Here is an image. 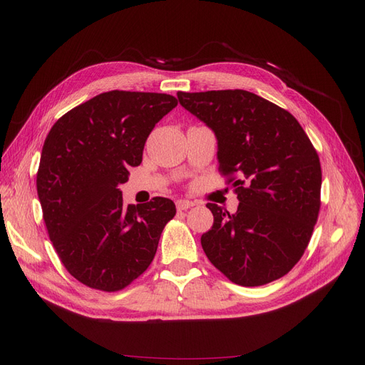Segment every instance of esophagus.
<instances>
[{"label":"esophagus","mask_w":365,"mask_h":365,"mask_svg":"<svg viewBox=\"0 0 365 365\" xmlns=\"http://www.w3.org/2000/svg\"><path fill=\"white\" fill-rule=\"evenodd\" d=\"M193 205H195V202L187 201V200L176 201V208H178V210H189V208H192Z\"/></svg>","instance_id":"esophagus-1"}]
</instances>
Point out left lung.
Segmentation results:
<instances>
[{
    "label": "left lung",
    "instance_id": "left-lung-1",
    "mask_svg": "<svg viewBox=\"0 0 365 365\" xmlns=\"http://www.w3.org/2000/svg\"><path fill=\"white\" fill-rule=\"evenodd\" d=\"M178 101L215 132L219 172L233 182L236 213L208 202L201 237L208 260L240 286L288 274L311 240L322 201V165L297 118L245 90L182 93Z\"/></svg>",
    "mask_w": 365,
    "mask_h": 365
}]
</instances>
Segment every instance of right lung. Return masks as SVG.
<instances>
[{
	"mask_svg": "<svg viewBox=\"0 0 365 365\" xmlns=\"http://www.w3.org/2000/svg\"><path fill=\"white\" fill-rule=\"evenodd\" d=\"M176 105L170 94L102 93L63 114L43 141L36 175L43 222L63 267L88 288L123 289L155 257L173 201L125 205L118 184Z\"/></svg>",
	"mask_w": 365,
	"mask_h": 365,
	"instance_id": "1",
	"label": "right lung"
}]
</instances>
